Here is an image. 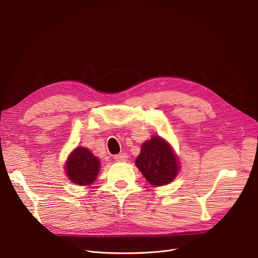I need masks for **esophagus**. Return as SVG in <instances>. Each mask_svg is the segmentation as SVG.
<instances>
[{
	"mask_svg": "<svg viewBox=\"0 0 258 258\" xmlns=\"http://www.w3.org/2000/svg\"><path fill=\"white\" fill-rule=\"evenodd\" d=\"M114 160H116V161H126L127 160V155L124 154V153L118 154V155L114 156Z\"/></svg>",
	"mask_w": 258,
	"mask_h": 258,
	"instance_id": "1",
	"label": "esophagus"
}]
</instances>
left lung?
I'll return each instance as SVG.
<instances>
[{"label":"left lung","mask_w":258,"mask_h":258,"mask_svg":"<svg viewBox=\"0 0 258 258\" xmlns=\"http://www.w3.org/2000/svg\"><path fill=\"white\" fill-rule=\"evenodd\" d=\"M135 164L142 175L154 187L172 182L180 168L173 148L158 135L142 144Z\"/></svg>","instance_id":"left-lung-1"}]
</instances>
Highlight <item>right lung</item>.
Listing matches in <instances>:
<instances>
[{
  "mask_svg": "<svg viewBox=\"0 0 258 258\" xmlns=\"http://www.w3.org/2000/svg\"><path fill=\"white\" fill-rule=\"evenodd\" d=\"M100 159L87 148L78 147L69 154L64 164V173L75 185H91L98 177Z\"/></svg>",
  "mask_w": 258,
  "mask_h": 258,
  "instance_id": "add662e5",
  "label": "right lung"
}]
</instances>
